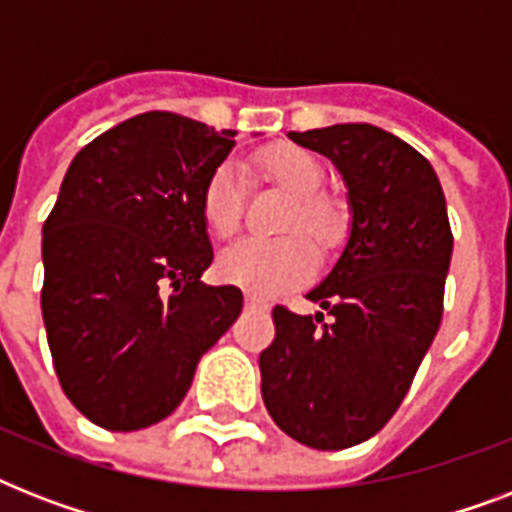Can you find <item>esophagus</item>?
<instances>
[{
  "instance_id": "esophagus-1",
  "label": "esophagus",
  "mask_w": 512,
  "mask_h": 512,
  "mask_svg": "<svg viewBox=\"0 0 512 512\" xmlns=\"http://www.w3.org/2000/svg\"><path fill=\"white\" fill-rule=\"evenodd\" d=\"M247 308H252V311H268V300L257 295H247Z\"/></svg>"
}]
</instances>
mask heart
<instances>
[{"label": "heart", "mask_w": 512, "mask_h": 512, "mask_svg": "<svg viewBox=\"0 0 512 512\" xmlns=\"http://www.w3.org/2000/svg\"><path fill=\"white\" fill-rule=\"evenodd\" d=\"M255 170L292 193V204L284 212L281 239H244L228 247L217 260V273L228 284L249 289L255 295H271L284 287H295L311 276L316 252L329 255L340 249L348 236L350 215L345 201L321 191L324 167L311 151L300 146H271L255 156ZM244 212V191L231 164H220L201 188V217L212 236L231 239L239 231ZM308 235L314 241L304 239Z\"/></svg>", "instance_id": "1"}]
</instances>
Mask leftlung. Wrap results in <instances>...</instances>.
<instances>
[{"instance_id":"8db88e82","label":"left lung","mask_w":512,"mask_h":512,"mask_svg":"<svg viewBox=\"0 0 512 512\" xmlns=\"http://www.w3.org/2000/svg\"><path fill=\"white\" fill-rule=\"evenodd\" d=\"M289 138L337 164L353 225L332 273L308 292L329 319L273 308L263 401L287 436L337 452L385 428L412 388L441 327L454 239L436 172L401 138L372 124Z\"/></svg>"}]
</instances>
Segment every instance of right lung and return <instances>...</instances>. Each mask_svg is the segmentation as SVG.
<instances>
[{"mask_svg": "<svg viewBox=\"0 0 512 512\" xmlns=\"http://www.w3.org/2000/svg\"><path fill=\"white\" fill-rule=\"evenodd\" d=\"M236 132L148 111L87 143L42 228V316L60 388L106 430H140L185 398L199 358L239 319L207 287L201 188Z\"/></svg>", "mask_w": 512, "mask_h": 512, "instance_id": "right-lung-1", "label": "right lung"}]
</instances>
